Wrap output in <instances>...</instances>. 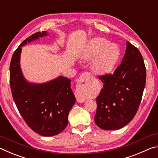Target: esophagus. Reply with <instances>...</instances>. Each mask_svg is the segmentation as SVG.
<instances>
[{
	"label": "esophagus",
	"instance_id": "34e87169",
	"mask_svg": "<svg viewBox=\"0 0 158 158\" xmlns=\"http://www.w3.org/2000/svg\"><path fill=\"white\" fill-rule=\"evenodd\" d=\"M92 76L89 73H85L80 76L77 88V100L78 102H84L86 99L85 92L89 87V81Z\"/></svg>",
	"mask_w": 158,
	"mask_h": 158
}]
</instances>
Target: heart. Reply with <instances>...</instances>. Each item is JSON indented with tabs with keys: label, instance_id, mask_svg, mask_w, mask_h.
<instances>
[{
	"label": "heart",
	"instance_id": "heart-1",
	"mask_svg": "<svg viewBox=\"0 0 158 158\" xmlns=\"http://www.w3.org/2000/svg\"><path fill=\"white\" fill-rule=\"evenodd\" d=\"M119 56V50L116 45L102 37H95L88 42L80 54L85 60H93L90 68L93 73L99 75L110 73Z\"/></svg>",
	"mask_w": 158,
	"mask_h": 158
}]
</instances>
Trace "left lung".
I'll return each mask as SVG.
<instances>
[{
  "label": "left lung",
  "instance_id": "left-lung-1",
  "mask_svg": "<svg viewBox=\"0 0 158 158\" xmlns=\"http://www.w3.org/2000/svg\"><path fill=\"white\" fill-rule=\"evenodd\" d=\"M122 62L112 74L100 76L103 89L96 99L95 122L105 130L123 127L132 121L139 106L145 88L146 72L137 47L126 42Z\"/></svg>",
  "mask_w": 158,
  "mask_h": 158
}]
</instances>
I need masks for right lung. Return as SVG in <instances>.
Segmentation results:
<instances>
[{
    "instance_id": "right-lung-1",
    "label": "right lung",
    "mask_w": 158,
    "mask_h": 158,
    "mask_svg": "<svg viewBox=\"0 0 158 158\" xmlns=\"http://www.w3.org/2000/svg\"><path fill=\"white\" fill-rule=\"evenodd\" d=\"M47 35L46 31L34 33L16 49L10 62V83L13 100L25 122L34 132L51 137L60 133L68 125L69 112L76 101L71 80L60 76L34 84L26 81L20 66L21 47Z\"/></svg>"
}]
</instances>
